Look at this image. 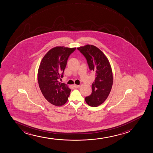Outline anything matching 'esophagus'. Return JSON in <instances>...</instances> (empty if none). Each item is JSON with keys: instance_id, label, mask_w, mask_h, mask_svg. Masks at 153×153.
Masks as SVG:
<instances>
[{"instance_id": "1", "label": "esophagus", "mask_w": 153, "mask_h": 153, "mask_svg": "<svg viewBox=\"0 0 153 153\" xmlns=\"http://www.w3.org/2000/svg\"><path fill=\"white\" fill-rule=\"evenodd\" d=\"M74 87L76 88H79V85H74Z\"/></svg>"}]
</instances>
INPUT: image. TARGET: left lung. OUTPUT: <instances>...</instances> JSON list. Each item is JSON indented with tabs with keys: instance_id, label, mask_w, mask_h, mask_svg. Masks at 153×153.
Instances as JSON below:
<instances>
[{
	"instance_id": "1",
	"label": "left lung",
	"mask_w": 153,
	"mask_h": 153,
	"mask_svg": "<svg viewBox=\"0 0 153 153\" xmlns=\"http://www.w3.org/2000/svg\"><path fill=\"white\" fill-rule=\"evenodd\" d=\"M85 57L90 70L95 74L91 95L85 97L87 104L93 107L102 104L110 93L113 85L112 71L107 58L100 49L92 45L77 48Z\"/></svg>"
}]
</instances>
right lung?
<instances>
[{
  "mask_svg": "<svg viewBox=\"0 0 153 153\" xmlns=\"http://www.w3.org/2000/svg\"><path fill=\"white\" fill-rule=\"evenodd\" d=\"M76 49L63 46L53 48L41 62L38 72L39 88L46 100L53 105H63L70 95V89L59 80L63 77L69 56Z\"/></svg>",
  "mask_w": 153,
  "mask_h": 153,
  "instance_id": "add662e5",
  "label": "right lung"
}]
</instances>
